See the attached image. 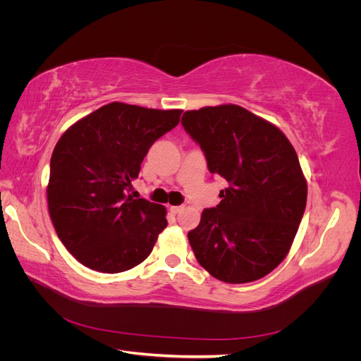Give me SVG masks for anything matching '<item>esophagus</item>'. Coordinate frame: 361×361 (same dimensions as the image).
<instances>
[{
    "mask_svg": "<svg viewBox=\"0 0 361 361\" xmlns=\"http://www.w3.org/2000/svg\"><path fill=\"white\" fill-rule=\"evenodd\" d=\"M169 209H170V212H171V214L176 215V214H179V212L183 209V206H170Z\"/></svg>",
    "mask_w": 361,
    "mask_h": 361,
    "instance_id": "obj_1",
    "label": "esophagus"
}]
</instances>
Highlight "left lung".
<instances>
[{
  "label": "left lung",
  "mask_w": 361,
  "mask_h": 361,
  "mask_svg": "<svg viewBox=\"0 0 361 361\" xmlns=\"http://www.w3.org/2000/svg\"><path fill=\"white\" fill-rule=\"evenodd\" d=\"M182 125L228 182L188 232L195 259L232 285L265 277L288 256L307 202L297 152L276 125L233 104L185 111Z\"/></svg>",
  "instance_id": "left-lung-1"
}]
</instances>
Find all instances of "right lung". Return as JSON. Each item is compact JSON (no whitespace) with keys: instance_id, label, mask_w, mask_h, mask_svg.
Listing matches in <instances>:
<instances>
[{"instance_id":"obj_1","label":"right lung","mask_w":361,"mask_h":361,"mask_svg":"<svg viewBox=\"0 0 361 361\" xmlns=\"http://www.w3.org/2000/svg\"><path fill=\"white\" fill-rule=\"evenodd\" d=\"M180 114L111 102L57 141L47 187L49 216L63 245L84 267L116 274L152 253L167 227V209L128 191L150 146Z\"/></svg>"}]
</instances>
